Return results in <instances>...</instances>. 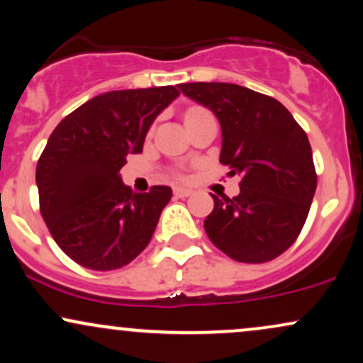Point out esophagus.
<instances>
[{"label": "esophagus", "instance_id": "esophagus-1", "mask_svg": "<svg viewBox=\"0 0 363 363\" xmlns=\"http://www.w3.org/2000/svg\"><path fill=\"white\" fill-rule=\"evenodd\" d=\"M191 194H193V191L184 189V187H176V189H174V196H176V198H187V196Z\"/></svg>", "mask_w": 363, "mask_h": 363}]
</instances>
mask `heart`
<instances>
[{
	"mask_svg": "<svg viewBox=\"0 0 363 363\" xmlns=\"http://www.w3.org/2000/svg\"><path fill=\"white\" fill-rule=\"evenodd\" d=\"M198 111H203V109H198V107H194V109H189V111H187V114H189V112H198Z\"/></svg>",
	"mask_w": 363,
	"mask_h": 363,
	"instance_id": "1",
	"label": "heart"
}]
</instances>
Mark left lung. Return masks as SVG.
Returning <instances> with one entry per match:
<instances>
[{
    "instance_id": "1",
    "label": "left lung",
    "mask_w": 363,
    "mask_h": 363,
    "mask_svg": "<svg viewBox=\"0 0 363 363\" xmlns=\"http://www.w3.org/2000/svg\"><path fill=\"white\" fill-rule=\"evenodd\" d=\"M222 126L220 162L240 177V193L218 199L206 235L239 262H268L301 234L318 186L306 131L283 104L234 83H181Z\"/></svg>"
}]
</instances>
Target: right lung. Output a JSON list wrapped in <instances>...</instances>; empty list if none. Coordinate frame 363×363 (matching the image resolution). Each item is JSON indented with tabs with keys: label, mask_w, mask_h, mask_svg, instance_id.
<instances>
[{
	"label": "right lung",
	"mask_w": 363,
	"mask_h": 363,
	"mask_svg": "<svg viewBox=\"0 0 363 363\" xmlns=\"http://www.w3.org/2000/svg\"><path fill=\"white\" fill-rule=\"evenodd\" d=\"M176 86L114 90L90 99L57 124L37 162L39 205L52 239L83 268H123L147 247L169 186L135 194L119 170L143 152L150 126Z\"/></svg>",
	"instance_id": "obj_1"
}]
</instances>
